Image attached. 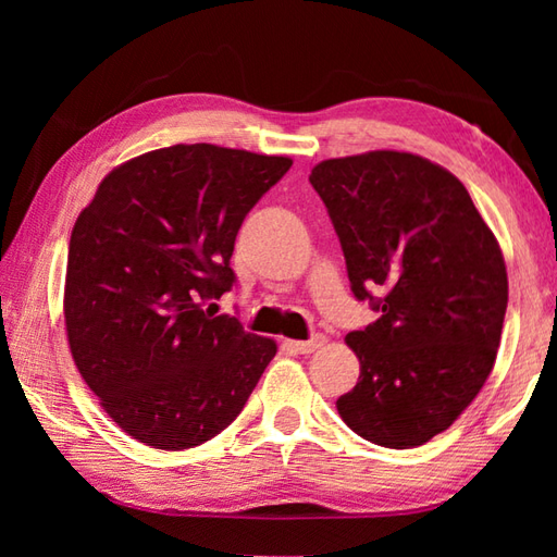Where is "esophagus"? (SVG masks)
<instances>
[{
  "instance_id": "obj_1",
  "label": "esophagus",
  "mask_w": 557,
  "mask_h": 557,
  "mask_svg": "<svg viewBox=\"0 0 557 557\" xmlns=\"http://www.w3.org/2000/svg\"><path fill=\"white\" fill-rule=\"evenodd\" d=\"M287 345L297 354H311L325 345V335H313L311 339H287Z\"/></svg>"
}]
</instances>
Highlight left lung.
<instances>
[{"mask_svg": "<svg viewBox=\"0 0 557 557\" xmlns=\"http://www.w3.org/2000/svg\"><path fill=\"white\" fill-rule=\"evenodd\" d=\"M309 182L339 236L354 297L381 313L347 335L361 375L337 399L339 417L375 445L429 443L493 371L507 309L498 239L465 184L411 152L323 160Z\"/></svg>", "mask_w": 557, "mask_h": 557, "instance_id": "1", "label": "left lung"}]
</instances>
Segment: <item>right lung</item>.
Wrapping results in <instances>:
<instances>
[{
    "instance_id": "add662e5",
    "label": "right lung",
    "mask_w": 557,
    "mask_h": 557,
    "mask_svg": "<svg viewBox=\"0 0 557 557\" xmlns=\"http://www.w3.org/2000/svg\"><path fill=\"white\" fill-rule=\"evenodd\" d=\"M289 158L170 146L114 168L69 242L64 323L83 381L124 433L188 449L239 417L277 354L203 301L234 285L244 218Z\"/></svg>"
}]
</instances>
